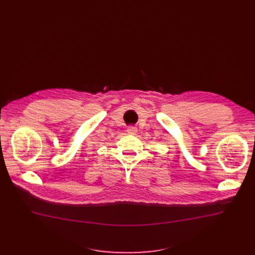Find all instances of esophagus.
Listing matches in <instances>:
<instances>
[{
    "instance_id": "34e87169",
    "label": "esophagus",
    "mask_w": 255,
    "mask_h": 255,
    "mask_svg": "<svg viewBox=\"0 0 255 255\" xmlns=\"http://www.w3.org/2000/svg\"><path fill=\"white\" fill-rule=\"evenodd\" d=\"M127 131H128V133H129V134H135L136 131H137V128H136L135 127H133V126H130V127L127 129Z\"/></svg>"
}]
</instances>
